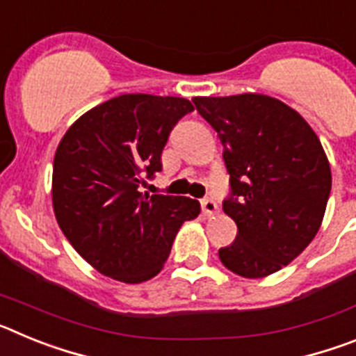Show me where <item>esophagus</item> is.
Segmentation results:
<instances>
[{
  "instance_id": "obj_1",
  "label": "esophagus",
  "mask_w": 356,
  "mask_h": 356,
  "mask_svg": "<svg viewBox=\"0 0 356 356\" xmlns=\"http://www.w3.org/2000/svg\"><path fill=\"white\" fill-rule=\"evenodd\" d=\"M201 209H203V212H205L207 216H216L217 210H219V207H217L216 201L210 200V197H207V200L201 201Z\"/></svg>"
}]
</instances>
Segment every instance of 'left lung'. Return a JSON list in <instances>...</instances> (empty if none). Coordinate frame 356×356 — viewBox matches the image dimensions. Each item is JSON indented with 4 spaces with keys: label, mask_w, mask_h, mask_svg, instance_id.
<instances>
[{
    "label": "left lung",
    "mask_w": 356,
    "mask_h": 356,
    "mask_svg": "<svg viewBox=\"0 0 356 356\" xmlns=\"http://www.w3.org/2000/svg\"><path fill=\"white\" fill-rule=\"evenodd\" d=\"M217 131L232 196L222 210L237 237L219 250L242 278H264L314 241L332 191V171L316 131L294 108L266 94L194 97Z\"/></svg>",
    "instance_id": "left-lung-1"
}]
</instances>
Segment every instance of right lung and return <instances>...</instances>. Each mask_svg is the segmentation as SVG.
Here are the masks:
<instances>
[{
  "mask_svg": "<svg viewBox=\"0 0 356 356\" xmlns=\"http://www.w3.org/2000/svg\"><path fill=\"white\" fill-rule=\"evenodd\" d=\"M194 106L185 97L122 94L72 122L53 160L51 197L65 238L97 273L143 284L162 271L172 241L201 207L139 193L162 169L169 131Z\"/></svg>",
  "mask_w": 356,
  "mask_h": 356,
  "instance_id": "1",
  "label": "right lung"
}]
</instances>
